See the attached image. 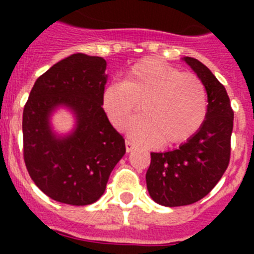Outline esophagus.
Returning <instances> with one entry per match:
<instances>
[{"mask_svg":"<svg viewBox=\"0 0 254 254\" xmlns=\"http://www.w3.org/2000/svg\"><path fill=\"white\" fill-rule=\"evenodd\" d=\"M134 146H135L134 142H133V141H130V139H127V141H125V147H127V153L133 150V149H134Z\"/></svg>","mask_w":254,"mask_h":254,"instance_id":"esophagus-1","label":"esophagus"}]
</instances>
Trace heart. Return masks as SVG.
<instances>
[{
  "label": "heart",
  "mask_w": 254,
  "mask_h": 254,
  "mask_svg": "<svg viewBox=\"0 0 254 254\" xmlns=\"http://www.w3.org/2000/svg\"><path fill=\"white\" fill-rule=\"evenodd\" d=\"M103 108L116 127H121L139 104L141 113L127 123L137 142L163 146L183 142L203 125L208 109L204 84L157 59H143L103 91Z\"/></svg>",
  "instance_id": "b5f03b06"
}]
</instances>
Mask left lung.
<instances>
[{
  "mask_svg": "<svg viewBox=\"0 0 254 254\" xmlns=\"http://www.w3.org/2000/svg\"><path fill=\"white\" fill-rule=\"evenodd\" d=\"M185 62L204 84L208 109L203 125L171 151L151 153L146 186L151 199L165 207L192 204L211 192L229 165L233 111L224 85L203 63Z\"/></svg>",
  "mask_w": 254,
  "mask_h": 254,
  "instance_id": "1",
  "label": "left lung"
}]
</instances>
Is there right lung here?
I'll list each match as a JSON object with an SVG mask.
<instances>
[{
	"instance_id": "add662e5",
	"label": "right lung",
	"mask_w": 254,
	"mask_h": 254,
	"mask_svg": "<svg viewBox=\"0 0 254 254\" xmlns=\"http://www.w3.org/2000/svg\"><path fill=\"white\" fill-rule=\"evenodd\" d=\"M107 62L73 54L38 77L23 108V159L38 189L64 204L87 205L103 195L125 139L103 109ZM58 106L71 109L77 127L59 137L49 125Z\"/></svg>"
}]
</instances>
